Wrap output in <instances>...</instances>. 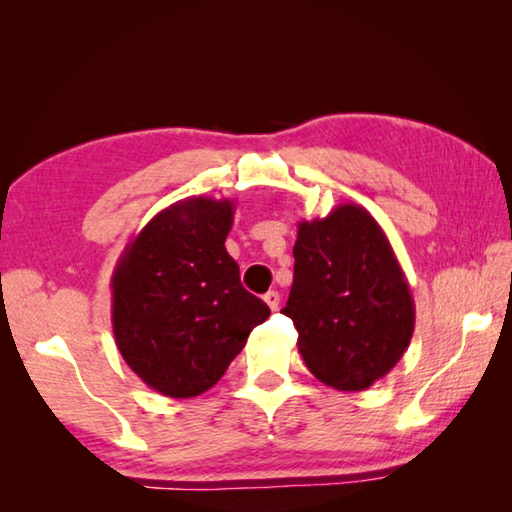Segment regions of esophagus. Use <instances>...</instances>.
Wrapping results in <instances>:
<instances>
[{"label": "esophagus", "mask_w": 512, "mask_h": 512, "mask_svg": "<svg viewBox=\"0 0 512 512\" xmlns=\"http://www.w3.org/2000/svg\"><path fill=\"white\" fill-rule=\"evenodd\" d=\"M264 302L268 305V309L277 311V307H280V293H277V291H268L266 296H264Z\"/></svg>", "instance_id": "34e87169"}]
</instances>
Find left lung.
Segmentation results:
<instances>
[{
	"label": "left lung",
	"mask_w": 512,
	"mask_h": 512,
	"mask_svg": "<svg viewBox=\"0 0 512 512\" xmlns=\"http://www.w3.org/2000/svg\"><path fill=\"white\" fill-rule=\"evenodd\" d=\"M293 284L282 309L311 375L336 391H366L402 359L415 305L386 232L366 207L341 203L298 223Z\"/></svg>",
	"instance_id": "8db88e82"
}]
</instances>
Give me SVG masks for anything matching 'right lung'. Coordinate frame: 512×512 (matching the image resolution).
Returning <instances> with one entry per match:
<instances>
[{"instance_id":"add662e5","label":"right lung","mask_w":512,"mask_h":512,"mask_svg":"<svg viewBox=\"0 0 512 512\" xmlns=\"http://www.w3.org/2000/svg\"><path fill=\"white\" fill-rule=\"evenodd\" d=\"M232 221L230 198L189 196L155 214L119 257L112 332L128 368L155 393H205L271 316L241 287L225 250Z\"/></svg>"}]
</instances>
